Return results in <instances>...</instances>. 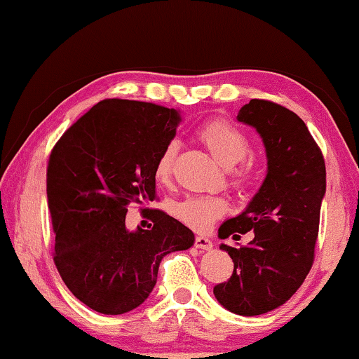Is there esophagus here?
<instances>
[{
    "label": "esophagus",
    "instance_id": "1",
    "mask_svg": "<svg viewBox=\"0 0 359 359\" xmlns=\"http://www.w3.org/2000/svg\"><path fill=\"white\" fill-rule=\"evenodd\" d=\"M194 247L201 248V250H210L214 245H212V242L208 238H204V236H196V238H194Z\"/></svg>",
    "mask_w": 359,
    "mask_h": 359
}]
</instances>
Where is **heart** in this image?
<instances>
[{"label": "heart", "instance_id": "obj_1", "mask_svg": "<svg viewBox=\"0 0 359 359\" xmlns=\"http://www.w3.org/2000/svg\"><path fill=\"white\" fill-rule=\"evenodd\" d=\"M198 137L222 166L232 168L236 165L229 172L231 185L238 190L250 185L253 168L250 163L244 161L250 151V144L244 133L224 120H212L199 128ZM177 150L179 144L171 141L158 155L154 168V177L158 184L165 185L171 180ZM224 212L226 203L218 196H187L172 205V215L194 231H208Z\"/></svg>", "mask_w": 359, "mask_h": 359}]
</instances>
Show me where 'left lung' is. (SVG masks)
I'll return each mask as SVG.
<instances>
[{"label": "left lung", "instance_id": "1", "mask_svg": "<svg viewBox=\"0 0 359 359\" xmlns=\"http://www.w3.org/2000/svg\"><path fill=\"white\" fill-rule=\"evenodd\" d=\"M238 120L263 137L267 174L248 208L218 229L222 239H239L248 231L255 238L247 245H220L234 271L226 282L215 285L214 294L229 312L253 317L287 302L311 271L326 168L318 144L290 109L252 100Z\"/></svg>", "mask_w": 359, "mask_h": 359}]
</instances>
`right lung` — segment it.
<instances>
[{"mask_svg":"<svg viewBox=\"0 0 359 359\" xmlns=\"http://www.w3.org/2000/svg\"><path fill=\"white\" fill-rule=\"evenodd\" d=\"M180 115L151 102L104 100L72 123L47 165L53 263L69 291L104 315L130 312L154 290L165 255L194 236L160 209L141 208L147 229L128 231L131 204L155 201V161Z\"/></svg>","mask_w":359,"mask_h":359,"instance_id":"add662e5","label":"right lung"}]
</instances>
